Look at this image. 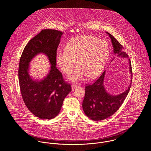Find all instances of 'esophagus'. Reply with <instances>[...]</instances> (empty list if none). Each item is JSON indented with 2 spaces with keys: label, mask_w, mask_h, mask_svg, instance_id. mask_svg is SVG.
<instances>
[{
  "label": "esophagus",
  "mask_w": 151,
  "mask_h": 151,
  "mask_svg": "<svg viewBox=\"0 0 151 151\" xmlns=\"http://www.w3.org/2000/svg\"><path fill=\"white\" fill-rule=\"evenodd\" d=\"M71 88H72V91H74L77 88V86L73 84V85L71 86Z\"/></svg>",
  "instance_id": "esophagus-1"
}]
</instances>
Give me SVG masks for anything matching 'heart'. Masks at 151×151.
I'll return each mask as SVG.
<instances>
[{
  "mask_svg": "<svg viewBox=\"0 0 151 151\" xmlns=\"http://www.w3.org/2000/svg\"><path fill=\"white\" fill-rule=\"evenodd\" d=\"M65 49L58 50L56 63L65 74H69L76 65L78 67L68 76V80L78 82L86 76L95 78L103 71L108 61V43L91 35H81L71 39Z\"/></svg>",
  "mask_w": 151,
  "mask_h": 151,
  "instance_id": "heart-1",
  "label": "heart"
}]
</instances>
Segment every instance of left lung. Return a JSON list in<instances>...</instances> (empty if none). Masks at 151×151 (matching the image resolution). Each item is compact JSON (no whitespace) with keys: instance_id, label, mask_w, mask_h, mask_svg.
Masks as SVG:
<instances>
[{"instance_id":"8db88e82","label":"left lung","mask_w":151,"mask_h":151,"mask_svg":"<svg viewBox=\"0 0 151 151\" xmlns=\"http://www.w3.org/2000/svg\"><path fill=\"white\" fill-rule=\"evenodd\" d=\"M107 33L111 40L114 53H118L119 56L127 58V54L122 51L123 48L122 45L112 35ZM129 69L132 74L130 60ZM105 74V71L93 83L86 84L85 87L86 93L83 102V109L88 117L97 122L111 116L120 108L129 92L131 84H130L129 88L123 93L116 96L110 95L106 92L104 86Z\"/></svg>"}]
</instances>
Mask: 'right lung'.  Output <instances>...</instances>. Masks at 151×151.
I'll return each instance as SVG.
<instances>
[{"label": "right lung", "instance_id": "1", "mask_svg": "<svg viewBox=\"0 0 151 151\" xmlns=\"http://www.w3.org/2000/svg\"><path fill=\"white\" fill-rule=\"evenodd\" d=\"M63 32L45 29L32 38L24 47L20 59L19 79L22 99L28 110L41 119H51L60 112L65 96L71 91L56 67V54ZM43 52L51 64L50 72L43 80L34 81L28 74L29 63L37 54Z\"/></svg>", "mask_w": 151, "mask_h": 151}]
</instances>
